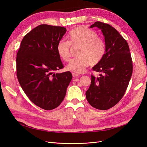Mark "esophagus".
Listing matches in <instances>:
<instances>
[{
  "label": "esophagus",
  "mask_w": 147,
  "mask_h": 147,
  "mask_svg": "<svg viewBox=\"0 0 147 147\" xmlns=\"http://www.w3.org/2000/svg\"><path fill=\"white\" fill-rule=\"evenodd\" d=\"M72 76L74 77H78L80 76V75L78 74H76V73H72Z\"/></svg>",
  "instance_id": "esophagus-1"
}]
</instances>
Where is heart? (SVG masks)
I'll return each instance as SVG.
<instances>
[{"mask_svg":"<svg viewBox=\"0 0 147 147\" xmlns=\"http://www.w3.org/2000/svg\"><path fill=\"white\" fill-rule=\"evenodd\" d=\"M70 46L80 47L77 56L67 66V69L76 73H82L91 64L99 63L105 55L106 46L103 39L97 36L94 30L85 26H78L71 30L67 41L61 40L56 46L58 56L64 61L70 58Z\"/></svg>","mask_w":147,"mask_h":147,"instance_id":"obj_1","label":"heart"}]
</instances>
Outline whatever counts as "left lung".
Returning <instances> with one entry per match:
<instances>
[{
  "mask_svg": "<svg viewBox=\"0 0 147 147\" xmlns=\"http://www.w3.org/2000/svg\"><path fill=\"white\" fill-rule=\"evenodd\" d=\"M99 28L105 37L106 50L103 59L92 70L100 77L91 75L86 92L88 102L93 107L108 110L122 99L132 74V61L127 41L110 25L97 21L90 28Z\"/></svg>",
  "mask_w": 147,
  "mask_h": 147,
  "instance_id": "8db88e82",
  "label": "left lung"
}]
</instances>
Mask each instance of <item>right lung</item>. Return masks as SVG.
Returning a JSON list of instances; mask_svg holds the SVG:
<instances>
[{
	"label": "right lung",
	"mask_w": 147,
	"mask_h": 147,
	"mask_svg": "<svg viewBox=\"0 0 147 147\" xmlns=\"http://www.w3.org/2000/svg\"><path fill=\"white\" fill-rule=\"evenodd\" d=\"M66 28L41 24L31 30L22 40L16 56V75L23 90L31 102L42 109L51 110L64 100L72 78L64 68L56 51L57 44Z\"/></svg>",
	"instance_id": "add662e5"
}]
</instances>
